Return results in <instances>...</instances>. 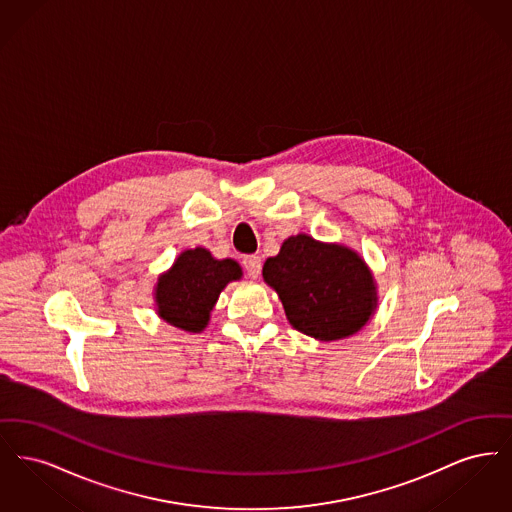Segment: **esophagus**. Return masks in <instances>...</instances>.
Here are the masks:
<instances>
[{"label": "esophagus", "mask_w": 512, "mask_h": 512, "mask_svg": "<svg viewBox=\"0 0 512 512\" xmlns=\"http://www.w3.org/2000/svg\"><path fill=\"white\" fill-rule=\"evenodd\" d=\"M245 272H247V276L249 278H259V274H261V257H257V255H245L244 261Z\"/></svg>", "instance_id": "esophagus-1"}]
</instances>
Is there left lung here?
<instances>
[{"label":"left lung","mask_w":512,"mask_h":512,"mask_svg":"<svg viewBox=\"0 0 512 512\" xmlns=\"http://www.w3.org/2000/svg\"><path fill=\"white\" fill-rule=\"evenodd\" d=\"M263 280L278 293L295 330L318 341L355 336L374 317L378 286L365 259L351 247L309 234L284 240L268 257Z\"/></svg>","instance_id":"obj_1"}]
</instances>
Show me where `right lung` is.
<instances>
[{
  "label": "right lung",
  "instance_id": "1",
  "mask_svg": "<svg viewBox=\"0 0 512 512\" xmlns=\"http://www.w3.org/2000/svg\"><path fill=\"white\" fill-rule=\"evenodd\" d=\"M242 276L234 259H215L205 247L186 249L159 274L153 288L155 311L174 328L199 334L207 328L220 292Z\"/></svg>",
  "mask_w": 512,
  "mask_h": 512
}]
</instances>
